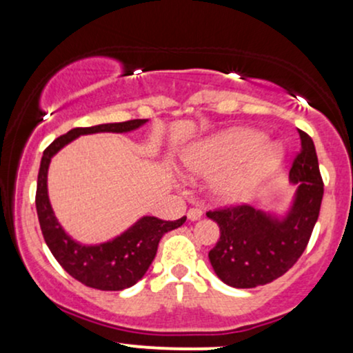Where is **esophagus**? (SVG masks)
<instances>
[{"instance_id": "34e87169", "label": "esophagus", "mask_w": 353, "mask_h": 353, "mask_svg": "<svg viewBox=\"0 0 353 353\" xmlns=\"http://www.w3.org/2000/svg\"><path fill=\"white\" fill-rule=\"evenodd\" d=\"M202 209H197V208H192L188 210V219L189 221H199V219L202 217Z\"/></svg>"}]
</instances>
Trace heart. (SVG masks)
I'll return each mask as SVG.
<instances>
[{
    "label": "heart",
    "mask_w": 353,
    "mask_h": 353,
    "mask_svg": "<svg viewBox=\"0 0 353 353\" xmlns=\"http://www.w3.org/2000/svg\"><path fill=\"white\" fill-rule=\"evenodd\" d=\"M281 151L252 129H229L188 145L181 168L190 177H212L210 194L222 204L244 202L269 176Z\"/></svg>",
    "instance_id": "b5f03b06"
}]
</instances>
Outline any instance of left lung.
I'll use <instances>...</instances> for the list:
<instances>
[{
	"mask_svg": "<svg viewBox=\"0 0 353 353\" xmlns=\"http://www.w3.org/2000/svg\"><path fill=\"white\" fill-rule=\"evenodd\" d=\"M301 152L295 156L289 179L297 185L292 205L279 217L252 205L209 210L221 229L209 261L222 282L236 289H252L275 281L303 254L319 219L323 182L314 141L299 131Z\"/></svg>",
	"mask_w": 353,
	"mask_h": 353,
	"instance_id": "left-lung-1",
	"label": "left lung"
}]
</instances>
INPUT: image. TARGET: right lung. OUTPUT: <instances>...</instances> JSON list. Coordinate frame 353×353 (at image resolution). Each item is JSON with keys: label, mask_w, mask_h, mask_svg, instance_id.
I'll return each mask as SVG.
<instances>
[{"label": "right lung", "mask_w": 353, "mask_h": 353, "mask_svg": "<svg viewBox=\"0 0 353 353\" xmlns=\"http://www.w3.org/2000/svg\"><path fill=\"white\" fill-rule=\"evenodd\" d=\"M145 123L148 119H131L125 123L74 128L52 141L43 152L36 189V210L43 237L59 265L76 281L92 289L123 290L134 285L152 264L161 237L169 230L181 228L185 217L177 221H161L157 217L144 216L112 241L96 245L79 244L64 232L52 212L48 196V169L52 156L76 137L96 132H131Z\"/></svg>", "instance_id": "1"}]
</instances>
